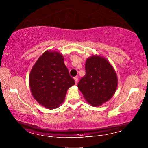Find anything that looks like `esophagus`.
I'll return each instance as SVG.
<instances>
[{
  "label": "esophagus",
  "instance_id": "34e87169",
  "mask_svg": "<svg viewBox=\"0 0 148 148\" xmlns=\"http://www.w3.org/2000/svg\"><path fill=\"white\" fill-rule=\"evenodd\" d=\"M74 80H75V83H76V84H77V81H78V77H74Z\"/></svg>",
  "mask_w": 148,
  "mask_h": 148
}]
</instances>
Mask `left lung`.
<instances>
[{
  "instance_id": "1",
  "label": "left lung",
  "mask_w": 148,
  "mask_h": 148,
  "mask_svg": "<svg viewBox=\"0 0 148 148\" xmlns=\"http://www.w3.org/2000/svg\"><path fill=\"white\" fill-rule=\"evenodd\" d=\"M86 75L77 84L84 98L93 106H99L112 98L117 86V77L106 59L95 56L87 59Z\"/></svg>"
}]
</instances>
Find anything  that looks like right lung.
<instances>
[{"mask_svg": "<svg viewBox=\"0 0 148 148\" xmlns=\"http://www.w3.org/2000/svg\"><path fill=\"white\" fill-rule=\"evenodd\" d=\"M74 84L63 56L56 51H47L42 54L29 75L32 96L40 104L49 109L61 105L67 90Z\"/></svg>", "mask_w": 148, "mask_h": 148, "instance_id": "add662e5", "label": "right lung"}]
</instances>
